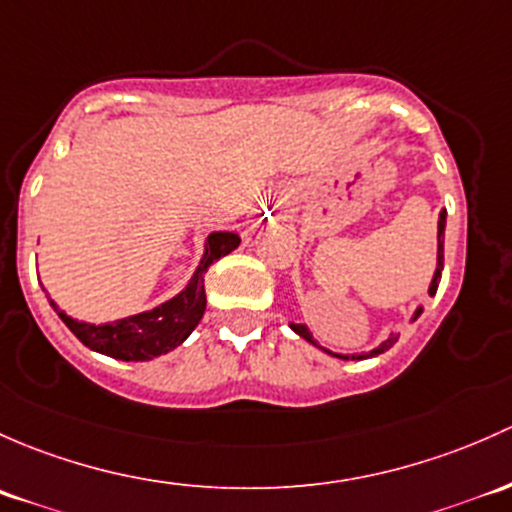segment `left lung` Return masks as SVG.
Returning <instances> with one entry per match:
<instances>
[{
    "mask_svg": "<svg viewBox=\"0 0 512 512\" xmlns=\"http://www.w3.org/2000/svg\"><path fill=\"white\" fill-rule=\"evenodd\" d=\"M444 229H446V212H441V214H439V256H436V273H434V278H431V286H429V293H431V295H434L436 288H439L441 271H444ZM419 315H421V308L414 313V320L419 318ZM291 328H293L295 333H298L300 337H305V340L313 342V345H315L313 335L308 333V328H305V325H295V323H291ZM397 340H399V337L392 333V335L387 337V340L382 342V345L374 347L372 352H362V355H335V352H330V350H325V352H328V355L340 357V360H367V357H374V355H382V352H387L389 347H392Z\"/></svg>",
    "mask_w": 512,
    "mask_h": 512,
    "instance_id": "8db88e82",
    "label": "left lung"
}]
</instances>
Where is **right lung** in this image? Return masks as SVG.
Wrapping results in <instances>:
<instances>
[{
    "instance_id": "obj_1",
    "label": "right lung",
    "mask_w": 512,
    "mask_h": 512,
    "mask_svg": "<svg viewBox=\"0 0 512 512\" xmlns=\"http://www.w3.org/2000/svg\"><path fill=\"white\" fill-rule=\"evenodd\" d=\"M241 239L229 231H214L207 236V249H204L202 261H199L197 271H194L192 281L187 283L182 293L175 295L172 300L162 303L160 308H152L147 313L130 315V318L115 320V323L91 325L78 323V320L68 318L61 313L59 305L49 300L51 308L59 313V318L66 323L78 340L91 350L103 352V355L115 357V360L125 362H142L160 357L165 352L175 350L187 340L189 333L202 320L204 308H207V295H204V273L209 271L214 261L221 256L231 254Z\"/></svg>"
}]
</instances>
